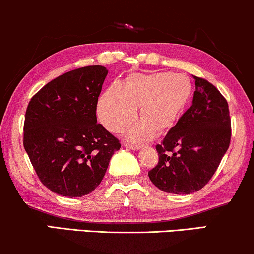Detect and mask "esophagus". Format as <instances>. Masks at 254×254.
<instances>
[{
    "label": "esophagus",
    "instance_id": "34e87169",
    "mask_svg": "<svg viewBox=\"0 0 254 254\" xmlns=\"http://www.w3.org/2000/svg\"><path fill=\"white\" fill-rule=\"evenodd\" d=\"M123 145H124V147H127L128 149H133V151H138V149L141 148V146L132 145V144H130V142H123Z\"/></svg>",
    "mask_w": 254,
    "mask_h": 254
}]
</instances>
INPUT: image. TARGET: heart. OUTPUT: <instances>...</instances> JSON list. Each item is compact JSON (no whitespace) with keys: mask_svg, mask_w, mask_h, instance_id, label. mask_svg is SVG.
<instances>
[{"mask_svg":"<svg viewBox=\"0 0 254 254\" xmlns=\"http://www.w3.org/2000/svg\"><path fill=\"white\" fill-rule=\"evenodd\" d=\"M191 93L188 77L181 73L131 74L124 84L114 83L101 95L98 115L109 131L120 132L137 116L141 120L128 128L127 137L145 141L175 126Z\"/></svg>","mask_w":254,"mask_h":254,"instance_id":"obj_1","label":"heart"}]
</instances>
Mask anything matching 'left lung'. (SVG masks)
I'll return each instance as SVG.
<instances>
[{"mask_svg":"<svg viewBox=\"0 0 254 254\" xmlns=\"http://www.w3.org/2000/svg\"><path fill=\"white\" fill-rule=\"evenodd\" d=\"M193 78L192 106L155 146L159 162L148 171L152 183L167 193L190 194L202 189L229 148L227 100L209 81Z\"/></svg>","mask_w":254,"mask_h":254,"instance_id":"1","label":"left lung"}]
</instances>
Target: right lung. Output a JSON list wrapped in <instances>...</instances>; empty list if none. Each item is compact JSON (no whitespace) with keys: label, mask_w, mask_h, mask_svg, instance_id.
Listing matches in <instances>:
<instances>
[{"label":"right lung","mask_w":254,"mask_h":254,"mask_svg":"<svg viewBox=\"0 0 254 254\" xmlns=\"http://www.w3.org/2000/svg\"><path fill=\"white\" fill-rule=\"evenodd\" d=\"M108 70L84 66L55 78L31 99L24 148L42 184L67 198L101 183L119 139L96 123V105Z\"/></svg>","instance_id":"add662e5"}]
</instances>
